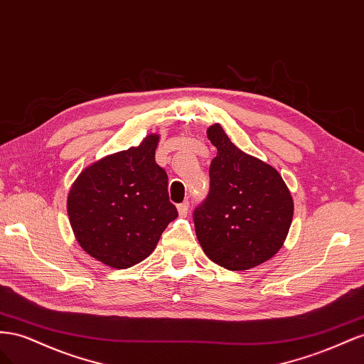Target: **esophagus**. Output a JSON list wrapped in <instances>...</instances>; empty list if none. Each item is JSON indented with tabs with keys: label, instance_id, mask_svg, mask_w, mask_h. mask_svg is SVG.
Masks as SVG:
<instances>
[{
	"label": "esophagus",
	"instance_id": "esophagus-1",
	"mask_svg": "<svg viewBox=\"0 0 364 364\" xmlns=\"http://www.w3.org/2000/svg\"><path fill=\"white\" fill-rule=\"evenodd\" d=\"M176 209H178L180 216H186V215L189 213V201H184V203L178 204V207H176Z\"/></svg>",
	"mask_w": 364,
	"mask_h": 364
}]
</instances>
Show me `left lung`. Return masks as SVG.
<instances>
[{"label":"left lung","mask_w":364,"mask_h":364,"mask_svg":"<svg viewBox=\"0 0 364 364\" xmlns=\"http://www.w3.org/2000/svg\"><path fill=\"white\" fill-rule=\"evenodd\" d=\"M218 149L210 163V191L193 212L204 253L227 269H248L284 245L294 203L280 173L228 139L221 124L207 129Z\"/></svg>","instance_id":"obj_1"}]
</instances>
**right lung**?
Listing matches in <instances>:
<instances>
[{"label": "right lung", "mask_w": 364, "mask_h": 364, "mask_svg": "<svg viewBox=\"0 0 364 364\" xmlns=\"http://www.w3.org/2000/svg\"><path fill=\"white\" fill-rule=\"evenodd\" d=\"M160 136L107 155L80 172L67 210L79 245L102 264L129 268L146 259L178 212L169 201L168 173L155 163Z\"/></svg>", "instance_id": "1"}]
</instances>
